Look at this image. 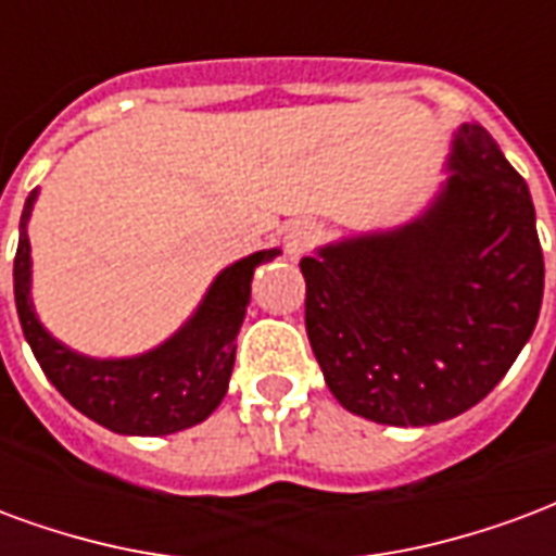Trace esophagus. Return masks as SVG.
Listing matches in <instances>:
<instances>
[{
	"label": "esophagus",
	"instance_id": "34e87169",
	"mask_svg": "<svg viewBox=\"0 0 556 556\" xmlns=\"http://www.w3.org/2000/svg\"><path fill=\"white\" fill-rule=\"evenodd\" d=\"M323 239V230L314 222H293L290 228L283 230V249L290 257H302L305 251H311Z\"/></svg>",
	"mask_w": 556,
	"mask_h": 556
}]
</instances>
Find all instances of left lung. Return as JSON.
<instances>
[{"instance_id":"1","label":"left lung","mask_w":556,"mask_h":556,"mask_svg":"<svg viewBox=\"0 0 556 556\" xmlns=\"http://www.w3.org/2000/svg\"><path fill=\"white\" fill-rule=\"evenodd\" d=\"M305 328L331 394L388 427L477 406L539 319L545 263L525 177L465 124L427 216L302 257Z\"/></svg>"}]
</instances>
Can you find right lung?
<instances>
[{"label":"right lung","instance_id":"add662e5","mask_svg":"<svg viewBox=\"0 0 556 556\" xmlns=\"http://www.w3.org/2000/svg\"><path fill=\"white\" fill-rule=\"evenodd\" d=\"M35 194L26 201L28 218ZM278 251H257L233 263L210 287L192 323L160 350L127 362H91L52 340L31 311L28 299V237L20 233L14 254V299L28 346L59 394L100 427L124 435H168L194 427L216 412L228 394L237 355V334L251 299L254 266L273 261Z\"/></svg>","mask_w":556,"mask_h":556}]
</instances>
